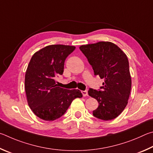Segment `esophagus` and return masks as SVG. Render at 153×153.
Here are the masks:
<instances>
[{"label":"esophagus","mask_w":153,"mask_h":153,"mask_svg":"<svg viewBox=\"0 0 153 153\" xmlns=\"http://www.w3.org/2000/svg\"><path fill=\"white\" fill-rule=\"evenodd\" d=\"M81 93H82V95L84 96V97H85V96H87V95H88V92H87V90H85V91H82Z\"/></svg>","instance_id":"34e87169"}]
</instances>
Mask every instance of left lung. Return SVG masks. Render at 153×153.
<instances>
[{"label": "left lung", "mask_w": 153, "mask_h": 153, "mask_svg": "<svg viewBox=\"0 0 153 153\" xmlns=\"http://www.w3.org/2000/svg\"><path fill=\"white\" fill-rule=\"evenodd\" d=\"M79 48L91 65L95 75L104 79L101 89L88 91L89 95L99 103L93 115L102 120L116 118L126 107L132 86L126 55L109 42L82 45Z\"/></svg>", "instance_id": "left-lung-1"}]
</instances>
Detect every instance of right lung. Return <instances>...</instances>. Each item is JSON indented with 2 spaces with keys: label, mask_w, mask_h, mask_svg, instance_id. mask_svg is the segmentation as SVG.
<instances>
[{
  "label": "right lung",
  "mask_w": 153,
  "mask_h": 153,
  "mask_svg": "<svg viewBox=\"0 0 153 153\" xmlns=\"http://www.w3.org/2000/svg\"><path fill=\"white\" fill-rule=\"evenodd\" d=\"M74 46L50 45L32 56L25 76L27 103L34 114L45 121H53L65 114L72 101L82 97L78 89L57 87L56 78L64 72V62Z\"/></svg>",
  "instance_id": "right-lung-1"
}]
</instances>
